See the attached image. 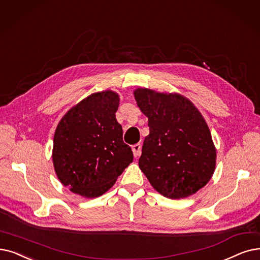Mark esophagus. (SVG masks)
I'll return each instance as SVG.
<instances>
[{
	"instance_id": "34e87169",
	"label": "esophagus",
	"mask_w": 260,
	"mask_h": 260,
	"mask_svg": "<svg viewBox=\"0 0 260 260\" xmlns=\"http://www.w3.org/2000/svg\"><path fill=\"white\" fill-rule=\"evenodd\" d=\"M132 150H133L134 156L137 158V157L140 155V152H141V145H140L139 143H137V144H134V145L132 146Z\"/></svg>"
}]
</instances>
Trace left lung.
<instances>
[{"mask_svg":"<svg viewBox=\"0 0 260 260\" xmlns=\"http://www.w3.org/2000/svg\"><path fill=\"white\" fill-rule=\"evenodd\" d=\"M134 94L150 127L139 158L141 171L166 198L196 193L209 182L216 168V149L204 118L182 95L145 88Z\"/></svg>","mask_w":260,"mask_h":260,"instance_id":"obj_1","label":"left lung"}]
</instances>
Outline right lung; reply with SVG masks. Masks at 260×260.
<instances>
[{"label":"right lung","instance_id":"add662e5","mask_svg":"<svg viewBox=\"0 0 260 260\" xmlns=\"http://www.w3.org/2000/svg\"><path fill=\"white\" fill-rule=\"evenodd\" d=\"M119 96L112 91L89 95L60 120L54 135L53 164L63 186L96 198L115 184L132 161L117 122Z\"/></svg>","mask_w":260,"mask_h":260}]
</instances>
